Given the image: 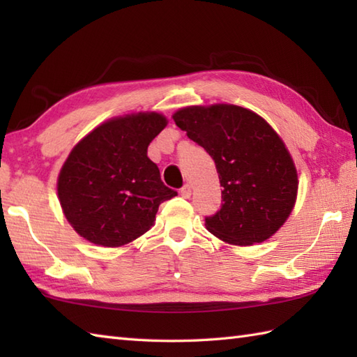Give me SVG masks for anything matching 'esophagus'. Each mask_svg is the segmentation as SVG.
<instances>
[{"label": "esophagus", "instance_id": "obj_1", "mask_svg": "<svg viewBox=\"0 0 357 357\" xmlns=\"http://www.w3.org/2000/svg\"><path fill=\"white\" fill-rule=\"evenodd\" d=\"M181 196H183V198H185V199H188L192 196V185H188V184H185L183 188H181Z\"/></svg>", "mask_w": 357, "mask_h": 357}]
</instances>
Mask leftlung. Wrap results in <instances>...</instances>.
<instances>
[{"instance_id":"obj_1","label":"left lung","mask_w":357,"mask_h":357,"mask_svg":"<svg viewBox=\"0 0 357 357\" xmlns=\"http://www.w3.org/2000/svg\"><path fill=\"white\" fill-rule=\"evenodd\" d=\"M173 119L216 165L222 204L206 218L207 230L234 245H252L276 233L293 210L298 173L267 121L230 104L185 107Z\"/></svg>"}]
</instances>
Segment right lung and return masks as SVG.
Segmentation results:
<instances>
[{
	"mask_svg": "<svg viewBox=\"0 0 357 357\" xmlns=\"http://www.w3.org/2000/svg\"><path fill=\"white\" fill-rule=\"evenodd\" d=\"M165 126L159 113L115 118L70 151L58 178V198L82 238L104 247L128 244L153 225L159 206L178 195L147 156Z\"/></svg>",
	"mask_w": 357,
	"mask_h": 357,
	"instance_id": "add662e5",
	"label": "right lung"
}]
</instances>
